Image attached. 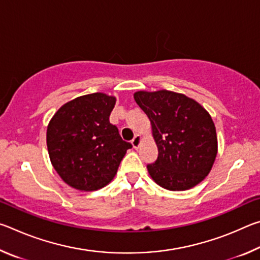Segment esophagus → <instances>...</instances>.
Instances as JSON below:
<instances>
[{
  "label": "esophagus",
  "mask_w": 260,
  "mask_h": 260,
  "mask_svg": "<svg viewBox=\"0 0 260 260\" xmlns=\"http://www.w3.org/2000/svg\"><path fill=\"white\" fill-rule=\"evenodd\" d=\"M140 143H141V136L138 134V135L134 136L133 140H132V144H133V147L135 149H138L139 146H140Z\"/></svg>",
  "instance_id": "1"
}]
</instances>
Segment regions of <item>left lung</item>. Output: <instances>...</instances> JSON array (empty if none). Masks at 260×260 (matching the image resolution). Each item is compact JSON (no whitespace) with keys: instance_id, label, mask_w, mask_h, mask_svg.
I'll return each instance as SVG.
<instances>
[{"instance_id":"left-lung-1","label":"left lung","mask_w":260,"mask_h":260,"mask_svg":"<svg viewBox=\"0 0 260 260\" xmlns=\"http://www.w3.org/2000/svg\"><path fill=\"white\" fill-rule=\"evenodd\" d=\"M134 100L151 122L158 157L147 169L167 190H187L204 180L218 150L212 118L200 103L170 90L136 91Z\"/></svg>"}]
</instances>
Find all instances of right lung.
I'll list each match as a JSON object with an SVG mask.
<instances>
[{
	"mask_svg": "<svg viewBox=\"0 0 260 260\" xmlns=\"http://www.w3.org/2000/svg\"><path fill=\"white\" fill-rule=\"evenodd\" d=\"M116 98L83 95L64 104L47 128V147L59 177L79 190L93 191L111 181L132 148L109 120Z\"/></svg>",
	"mask_w": 260,
	"mask_h": 260,
	"instance_id": "right-lung-1",
	"label": "right lung"
}]
</instances>
